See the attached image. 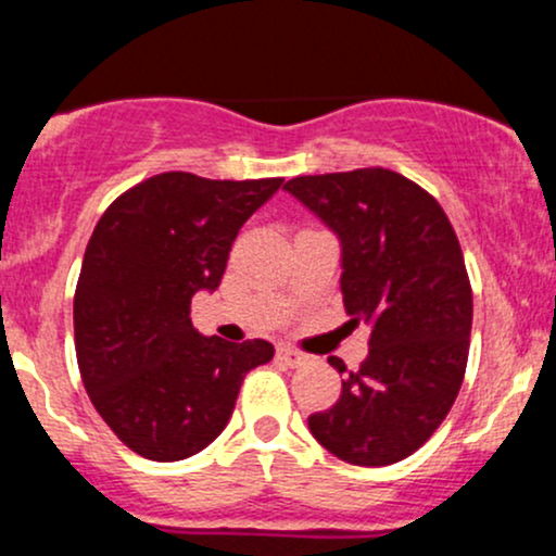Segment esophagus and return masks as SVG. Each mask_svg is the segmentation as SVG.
I'll return each instance as SVG.
<instances>
[{
  "instance_id": "esophagus-1",
  "label": "esophagus",
  "mask_w": 556,
  "mask_h": 556,
  "mask_svg": "<svg viewBox=\"0 0 556 556\" xmlns=\"http://www.w3.org/2000/svg\"><path fill=\"white\" fill-rule=\"evenodd\" d=\"M277 361L282 363V366H290V368H300V366H305V355L303 353H298V350H292V348H279L277 350Z\"/></svg>"
}]
</instances>
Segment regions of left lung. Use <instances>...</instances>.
Returning a JSON list of instances; mask_svg holds the SVG:
<instances>
[{"mask_svg":"<svg viewBox=\"0 0 556 556\" xmlns=\"http://www.w3.org/2000/svg\"><path fill=\"white\" fill-rule=\"evenodd\" d=\"M285 190L337 232L344 311L371 327L368 358L308 429L344 463L405 460L442 426L468 366L473 290L455 229L437 198L384 167L292 177Z\"/></svg>","mask_w":556,"mask_h":556,"instance_id":"1","label":"left lung"}]
</instances>
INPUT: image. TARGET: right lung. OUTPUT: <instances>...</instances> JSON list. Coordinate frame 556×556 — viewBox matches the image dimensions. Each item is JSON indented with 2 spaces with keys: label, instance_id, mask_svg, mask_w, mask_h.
<instances>
[{
  "label": "right lung",
  "instance_id": "obj_1",
  "mask_svg": "<svg viewBox=\"0 0 556 556\" xmlns=\"http://www.w3.org/2000/svg\"><path fill=\"white\" fill-rule=\"evenodd\" d=\"M282 182L162 172L96 225L75 287V355L99 416L140 457L175 463L212 444L245 374L274 358L266 340L198 334L190 298L219 287L240 227Z\"/></svg>",
  "mask_w": 556,
  "mask_h": 556
}]
</instances>
